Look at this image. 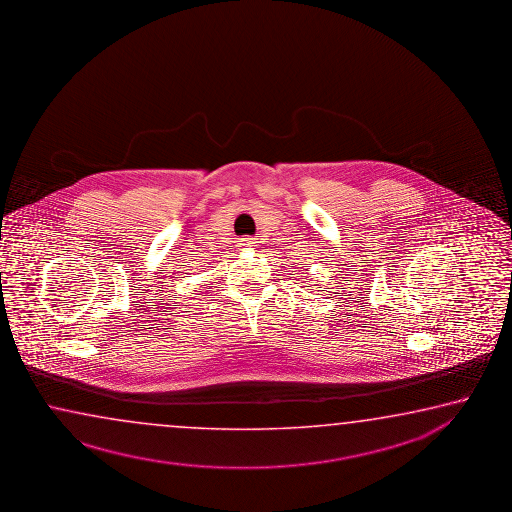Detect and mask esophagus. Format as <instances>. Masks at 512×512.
<instances>
[{
    "label": "esophagus",
    "instance_id": "obj_1",
    "mask_svg": "<svg viewBox=\"0 0 512 512\" xmlns=\"http://www.w3.org/2000/svg\"><path fill=\"white\" fill-rule=\"evenodd\" d=\"M254 240H252V238H243L242 240V245L243 247H249V249H251V247H256V245H254Z\"/></svg>",
    "mask_w": 512,
    "mask_h": 512
}]
</instances>
